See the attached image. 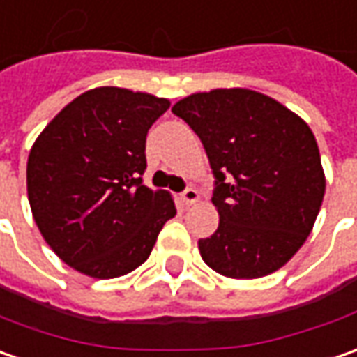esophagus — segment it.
<instances>
[{
  "label": "esophagus",
  "instance_id": "esophagus-1",
  "mask_svg": "<svg viewBox=\"0 0 357 357\" xmlns=\"http://www.w3.org/2000/svg\"><path fill=\"white\" fill-rule=\"evenodd\" d=\"M181 200H183L186 206L195 204L196 200H198V190H195V188H186V190L181 192Z\"/></svg>",
  "mask_w": 357,
  "mask_h": 357
}]
</instances>
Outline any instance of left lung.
I'll use <instances>...</instances> for the list:
<instances>
[{"label":"left lung","mask_w":357,"mask_h":357,"mask_svg":"<svg viewBox=\"0 0 357 357\" xmlns=\"http://www.w3.org/2000/svg\"><path fill=\"white\" fill-rule=\"evenodd\" d=\"M173 114L200 137L214 174L220 224L198 240L204 263L234 279L283 267L308 238L326 188L310 128L243 88L188 96Z\"/></svg>","instance_id":"obj_1"}]
</instances>
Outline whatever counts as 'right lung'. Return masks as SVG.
<instances>
[{"mask_svg": "<svg viewBox=\"0 0 357 357\" xmlns=\"http://www.w3.org/2000/svg\"><path fill=\"white\" fill-rule=\"evenodd\" d=\"M169 100L104 86L73 100L43 129L27 161V195L45 241L66 265L114 279L149 257L176 214L143 184L147 131Z\"/></svg>", "mask_w": 357, "mask_h": 357, "instance_id": "add662e5", "label": "right lung"}]
</instances>
